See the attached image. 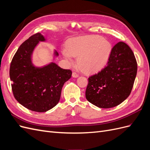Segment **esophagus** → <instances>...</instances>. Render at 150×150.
Here are the masks:
<instances>
[{
    "label": "esophagus",
    "mask_w": 150,
    "mask_h": 150,
    "mask_svg": "<svg viewBox=\"0 0 150 150\" xmlns=\"http://www.w3.org/2000/svg\"><path fill=\"white\" fill-rule=\"evenodd\" d=\"M72 76L73 78H78V77L79 76V74L78 73H76V72H73L72 74Z\"/></svg>",
    "instance_id": "esophagus-1"
}]
</instances>
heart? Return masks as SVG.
Masks as SVG:
<instances>
[{
	"instance_id": "obj_1",
	"label": "heart",
	"mask_w": 150,
	"mask_h": 150,
	"mask_svg": "<svg viewBox=\"0 0 150 150\" xmlns=\"http://www.w3.org/2000/svg\"><path fill=\"white\" fill-rule=\"evenodd\" d=\"M112 51L110 41L99 35H87L71 38L67 40L63 56L70 63L73 57H78V64L87 72L101 70L106 65Z\"/></svg>"
}]
</instances>
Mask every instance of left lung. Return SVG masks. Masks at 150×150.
<instances>
[{
    "mask_svg": "<svg viewBox=\"0 0 150 150\" xmlns=\"http://www.w3.org/2000/svg\"><path fill=\"white\" fill-rule=\"evenodd\" d=\"M137 73V62L132 50L123 42L112 47L107 66L88 79L87 100L101 108L119 105L132 90Z\"/></svg>",
    "mask_w": 150,
    "mask_h": 150,
    "instance_id": "1",
    "label": "left lung"
}]
</instances>
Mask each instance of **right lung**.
Masks as SVG:
<instances>
[{"mask_svg": "<svg viewBox=\"0 0 150 150\" xmlns=\"http://www.w3.org/2000/svg\"><path fill=\"white\" fill-rule=\"evenodd\" d=\"M47 39L37 33L22 43L13 56L10 66L12 89L16 100L29 110L46 112L59 101L62 86L72 75L54 62L36 66L33 55L39 42ZM59 56L54 50V57Z\"/></svg>", "mask_w": 150, "mask_h": 150, "instance_id": "right-lung-1", "label": "right lung"}]
</instances>
